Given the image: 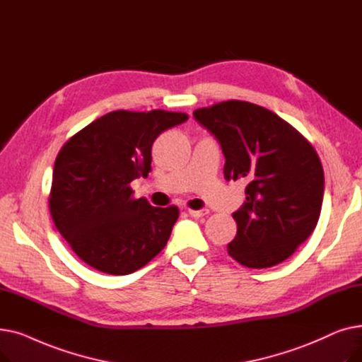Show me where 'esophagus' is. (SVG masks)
<instances>
[{
  "label": "esophagus",
  "instance_id": "34e87169",
  "mask_svg": "<svg viewBox=\"0 0 362 362\" xmlns=\"http://www.w3.org/2000/svg\"><path fill=\"white\" fill-rule=\"evenodd\" d=\"M187 213H189V216L194 217V218H199V217H204V216H206V214L210 213V211H208L206 208H202V210H189Z\"/></svg>",
  "mask_w": 362,
  "mask_h": 362
}]
</instances>
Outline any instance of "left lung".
<instances>
[{
    "label": "left lung",
    "mask_w": 362,
    "mask_h": 362,
    "mask_svg": "<svg viewBox=\"0 0 362 362\" xmlns=\"http://www.w3.org/2000/svg\"><path fill=\"white\" fill-rule=\"evenodd\" d=\"M221 146L226 180H243L246 201L227 252L250 269L288 259L314 232L325 195V171L313 145L270 110L224 101L194 111Z\"/></svg>",
    "instance_id": "left-lung-1"
}]
</instances>
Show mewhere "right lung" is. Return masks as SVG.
Listing matches in <instances>:
<instances>
[{"mask_svg":"<svg viewBox=\"0 0 362 362\" xmlns=\"http://www.w3.org/2000/svg\"><path fill=\"white\" fill-rule=\"evenodd\" d=\"M187 120L183 112L117 110L97 119L60 149L52 171L49 211L71 250L90 267L124 276L165 246L177 206L132 198L130 183L151 171L160 133Z\"/></svg>","mask_w":362,"mask_h":362,"instance_id":"right-lung-1","label":"right lung"}]
</instances>
